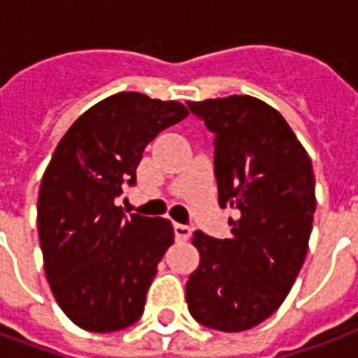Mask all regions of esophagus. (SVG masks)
I'll use <instances>...</instances> for the list:
<instances>
[{
    "instance_id": "34e87169",
    "label": "esophagus",
    "mask_w": 358,
    "mask_h": 358,
    "mask_svg": "<svg viewBox=\"0 0 358 358\" xmlns=\"http://www.w3.org/2000/svg\"><path fill=\"white\" fill-rule=\"evenodd\" d=\"M192 236V228L186 224H174V238L178 241H186L189 240Z\"/></svg>"
}]
</instances>
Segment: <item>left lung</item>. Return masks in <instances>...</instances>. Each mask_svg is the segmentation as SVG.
Returning a JSON list of instances; mask_svg holds the SVG:
<instances>
[{
  "label": "left lung",
  "instance_id": "1",
  "mask_svg": "<svg viewBox=\"0 0 358 358\" xmlns=\"http://www.w3.org/2000/svg\"><path fill=\"white\" fill-rule=\"evenodd\" d=\"M215 136L220 207L240 210L232 236L194 232L201 255L186 284L189 315L243 331L274 315L299 274L315 217V174L285 118L257 97L187 101Z\"/></svg>",
  "mask_w": 358,
  "mask_h": 358
}]
</instances>
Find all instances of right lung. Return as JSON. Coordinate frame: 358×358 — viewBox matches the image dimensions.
<instances>
[{"label": "right lung", "instance_id": "add662e5", "mask_svg": "<svg viewBox=\"0 0 358 358\" xmlns=\"http://www.w3.org/2000/svg\"><path fill=\"white\" fill-rule=\"evenodd\" d=\"M187 117L178 101L120 92L88 109L59 141L40 186L38 234L45 276L76 326L107 334L143 315L171 220L126 217L115 199L136 184L143 149Z\"/></svg>", "mask_w": 358, "mask_h": 358}]
</instances>
